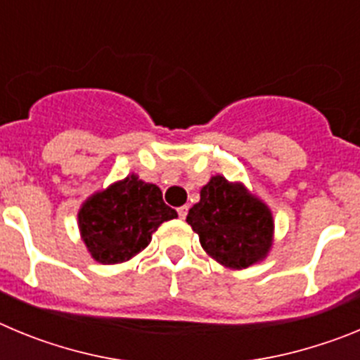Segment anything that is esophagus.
I'll return each instance as SVG.
<instances>
[{"label":"esophagus","mask_w":360,"mask_h":360,"mask_svg":"<svg viewBox=\"0 0 360 360\" xmlns=\"http://www.w3.org/2000/svg\"><path fill=\"white\" fill-rule=\"evenodd\" d=\"M187 212H189V207H187V205H182V207H178V216H180V218H186L187 216Z\"/></svg>","instance_id":"obj_1"}]
</instances>
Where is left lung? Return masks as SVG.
I'll return each instance as SVG.
<instances>
[{"mask_svg": "<svg viewBox=\"0 0 360 360\" xmlns=\"http://www.w3.org/2000/svg\"><path fill=\"white\" fill-rule=\"evenodd\" d=\"M187 224L200 236L203 250L227 269L263 262L274 241V219L266 203L221 174L202 187Z\"/></svg>", "mask_w": 360, "mask_h": 360, "instance_id": "obj_1", "label": "left lung"}]
</instances>
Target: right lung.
<instances>
[{
    "label": "right lung",
    "mask_w": 360,
    "mask_h": 360,
    "mask_svg": "<svg viewBox=\"0 0 360 360\" xmlns=\"http://www.w3.org/2000/svg\"><path fill=\"white\" fill-rule=\"evenodd\" d=\"M176 211L165 205L162 191L129 174L86 200L79 209V231L95 262L115 265L144 250L151 234Z\"/></svg>",
    "instance_id": "1"
}]
</instances>
